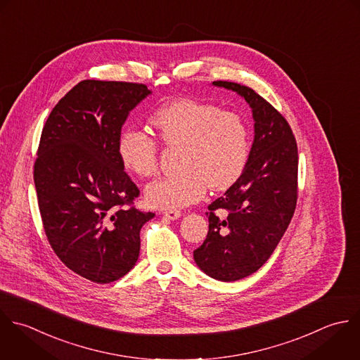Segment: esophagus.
Wrapping results in <instances>:
<instances>
[{"label": "esophagus", "mask_w": 360, "mask_h": 360, "mask_svg": "<svg viewBox=\"0 0 360 360\" xmlns=\"http://www.w3.org/2000/svg\"><path fill=\"white\" fill-rule=\"evenodd\" d=\"M164 217L168 219V220H176L181 217V212L176 210V209H169V210H165L164 213Z\"/></svg>", "instance_id": "esophagus-1"}]
</instances>
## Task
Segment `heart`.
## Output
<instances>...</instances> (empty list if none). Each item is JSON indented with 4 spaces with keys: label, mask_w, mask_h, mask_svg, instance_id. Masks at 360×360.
Segmentation results:
<instances>
[{
    "label": "heart",
    "mask_w": 360,
    "mask_h": 360,
    "mask_svg": "<svg viewBox=\"0 0 360 360\" xmlns=\"http://www.w3.org/2000/svg\"><path fill=\"white\" fill-rule=\"evenodd\" d=\"M161 140L181 147L179 172L147 185V202L160 209L196 203L207 186L230 188L245 171L251 155V133L243 116L217 105L176 99L160 106L150 117ZM122 164L139 176H151L158 167L155 141L139 129H124L117 140Z\"/></svg>",
    "instance_id": "heart-1"
}]
</instances>
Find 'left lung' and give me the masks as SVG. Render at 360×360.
<instances>
[{
	"label": "left lung",
	"instance_id": "8db88e82",
	"mask_svg": "<svg viewBox=\"0 0 360 360\" xmlns=\"http://www.w3.org/2000/svg\"><path fill=\"white\" fill-rule=\"evenodd\" d=\"M252 110L254 143L243 175L209 205V233L193 251L207 276L236 282L257 272L274 254L297 202L299 154L286 119L254 89L229 81Z\"/></svg>",
	"mask_w": 360,
	"mask_h": 360
}]
</instances>
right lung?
Wrapping results in <instances>:
<instances>
[{"label": "right lung", "instance_id": "1", "mask_svg": "<svg viewBox=\"0 0 360 360\" xmlns=\"http://www.w3.org/2000/svg\"><path fill=\"white\" fill-rule=\"evenodd\" d=\"M151 91L143 84L85 79L50 112L33 179L47 240L77 275L110 283L140 254V230L154 213L127 207L139 196L117 140L129 113Z\"/></svg>", "mask_w": 360, "mask_h": 360}]
</instances>
